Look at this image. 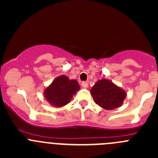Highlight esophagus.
Instances as JSON below:
<instances>
[{
	"mask_svg": "<svg viewBox=\"0 0 158 158\" xmlns=\"http://www.w3.org/2000/svg\"><path fill=\"white\" fill-rule=\"evenodd\" d=\"M81 86L84 88V89H87V88H88V83H87V82H82Z\"/></svg>",
	"mask_w": 158,
	"mask_h": 158,
	"instance_id": "1",
	"label": "esophagus"
}]
</instances>
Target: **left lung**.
Returning <instances> with one entry per match:
<instances>
[{"label":"left lung","mask_w":158,"mask_h":158,"mask_svg":"<svg viewBox=\"0 0 158 158\" xmlns=\"http://www.w3.org/2000/svg\"><path fill=\"white\" fill-rule=\"evenodd\" d=\"M90 92L95 103L105 110L120 107L127 96L126 91L108 79L96 81Z\"/></svg>","instance_id":"left-lung-1"}]
</instances>
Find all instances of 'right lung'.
<instances>
[{
  "label": "right lung",
  "mask_w": 158,
  "mask_h": 158,
  "mask_svg": "<svg viewBox=\"0 0 158 158\" xmlns=\"http://www.w3.org/2000/svg\"><path fill=\"white\" fill-rule=\"evenodd\" d=\"M80 89L76 80H70L65 75H61L44 89L43 94L49 104L55 107H61L69 104L73 96Z\"/></svg>",
  "instance_id": "add662e5"
}]
</instances>
